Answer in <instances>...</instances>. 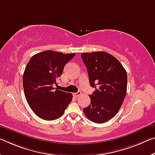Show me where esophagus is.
Segmentation results:
<instances>
[{
	"mask_svg": "<svg viewBox=\"0 0 155 155\" xmlns=\"http://www.w3.org/2000/svg\"><path fill=\"white\" fill-rule=\"evenodd\" d=\"M81 94V92H76V93H74L73 94V96L74 97H79V96Z\"/></svg>",
	"mask_w": 155,
	"mask_h": 155,
	"instance_id": "esophagus-1",
	"label": "esophagus"
}]
</instances>
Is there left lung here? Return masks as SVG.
<instances>
[{"label": "left lung", "mask_w": 155, "mask_h": 155, "mask_svg": "<svg viewBox=\"0 0 155 155\" xmlns=\"http://www.w3.org/2000/svg\"><path fill=\"white\" fill-rule=\"evenodd\" d=\"M91 87V103L83 112L91 121L103 124L119 112L127 92V73L114 56L105 51L82 53Z\"/></svg>", "instance_id": "8db88e82"}]
</instances>
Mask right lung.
<instances>
[{
    "instance_id": "obj_1",
    "label": "right lung",
    "mask_w": 155,
    "mask_h": 155,
    "mask_svg": "<svg viewBox=\"0 0 155 155\" xmlns=\"http://www.w3.org/2000/svg\"><path fill=\"white\" fill-rule=\"evenodd\" d=\"M75 53L63 54L47 50L34 55L25 69V96L32 111L41 119L51 121L59 118L72 100V94L54 90L53 84Z\"/></svg>"
}]
</instances>
